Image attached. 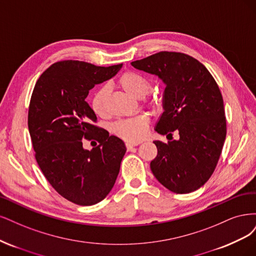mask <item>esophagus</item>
Wrapping results in <instances>:
<instances>
[{"label": "esophagus", "instance_id": "obj_1", "mask_svg": "<svg viewBox=\"0 0 256 256\" xmlns=\"http://www.w3.org/2000/svg\"><path fill=\"white\" fill-rule=\"evenodd\" d=\"M138 144H135V142H126V149L128 150H130L132 149V148H133V146H136Z\"/></svg>", "mask_w": 256, "mask_h": 256}]
</instances>
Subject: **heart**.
Masks as SVG:
<instances>
[{
	"instance_id": "1",
	"label": "heart",
	"mask_w": 256,
	"mask_h": 256,
	"mask_svg": "<svg viewBox=\"0 0 256 256\" xmlns=\"http://www.w3.org/2000/svg\"><path fill=\"white\" fill-rule=\"evenodd\" d=\"M118 86L124 90L126 92L136 98H142L144 105L154 110H158L162 107V101L155 96H148L151 90V84L142 74L134 71L124 72L119 76L117 80ZM110 90L106 86L98 88L92 98V112L98 117H103L106 114V100ZM149 119L144 114L121 119L112 124V132L120 138L126 140L128 142H138L146 133Z\"/></svg>"
}]
</instances>
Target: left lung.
Wrapping results in <instances>:
<instances>
[{
    "mask_svg": "<svg viewBox=\"0 0 256 256\" xmlns=\"http://www.w3.org/2000/svg\"><path fill=\"white\" fill-rule=\"evenodd\" d=\"M130 64L166 85L164 112L155 130L180 135L168 144L154 142V176L172 192L196 190L215 171L226 136L224 98L215 78L199 60L180 52L162 51Z\"/></svg>",
    "mask_w": 256,
    "mask_h": 256,
    "instance_id": "obj_1",
    "label": "left lung"
}]
</instances>
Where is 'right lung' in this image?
Here are the masks:
<instances>
[{
	"mask_svg": "<svg viewBox=\"0 0 256 256\" xmlns=\"http://www.w3.org/2000/svg\"><path fill=\"white\" fill-rule=\"evenodd\" d=\"M121 67L57 62L32 90L28 124L38 166L57 192L78 205L96 204L110 194L126 151L120 138L94 124L96 116L86 102L89 90ZM83 138L99 146L85 150Z\"/></svg>",
	"mask_w": 256,
	"mask_h": 256,
	"instance_id": "add662e5",
	"label": "right lung"
}]
</instances>
